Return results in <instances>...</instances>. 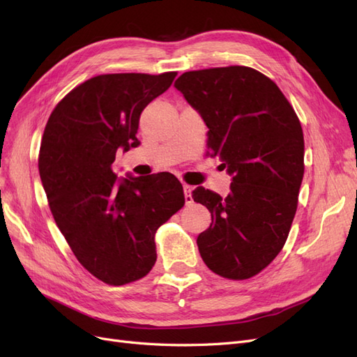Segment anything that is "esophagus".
<instances>
[{"label":"esophagus","mask_w":357,"mask_h":357,"mask_svg":"<svg viewBox=\"0 0 357 357\" xmlns=\"http://www.w3.org/2000/svg\"><path fill=\"white\" fill-rule=\"evenodd\" d=\"M183 190H185V201H186V204H192V190H193V188L192 186H189V185H183Z\"/></svg>","instance_id":"obj_1"}]
</instances>
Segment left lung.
I'll use <instances>...</instances> for the list:
<instances>
[{
    "label": "left lung",
    "mask_w": 357,
    "mask_h": 357,
    "mask_svg": "<svg viewBox=\"0 0 357 357\" xmlns=\"http://www.w3.org/2000/svg\"><path fill=\"white\" fill-rule=\"evenodd\" d=\"M176 89L208 128L211 156L232 176L226 198L202 186L193 201L208 208L211 225L198 235L213 273L245 280L282 252L304 177V134L278 86L250 67L183 73Z\"/></svg>",
    "instance_id": "8db88e82"
}]
</instances>
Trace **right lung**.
Masks as SVG:
<instances>
[{"mask_svg": "<svg viewBox=\"0 0 357 357\" xmlns=\"http://www.w3.org/2000/svg\"><path fill=\"white\" fill-rule=\"evenodd\" d=\"M176 75H96L63 96L43 134L38 171L53 219L77 261L107 284L149 274L158 228L185 205L169 172L117 178L112 169L117 150L139 144L142 112Z\"/></svg>", "mask_w": 357, "mask_h": 357, "instance_id": "obj_1", "label": "right lung"}]
</instances>
